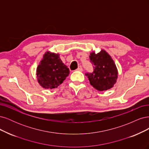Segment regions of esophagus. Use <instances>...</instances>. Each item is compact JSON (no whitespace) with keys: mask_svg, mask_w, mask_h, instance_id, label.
I'll return each instance as SVG.
<instances>
[{"mask_svg":"<svg viewBox=\"0 0 149 149\" xmlns=\"http://www.w3.org/2000/svg\"><path fill=\"white\" fill-rule=\"evenodd\" d=\"M77 70H79V71H80V72H82V71H83V68H82V67H81V65H79V66L78 67L77 69Z\"/></svg>","mask_w":149,"mask_h":149,"instance_id":"1","label":"esophagus"}]
</instances>
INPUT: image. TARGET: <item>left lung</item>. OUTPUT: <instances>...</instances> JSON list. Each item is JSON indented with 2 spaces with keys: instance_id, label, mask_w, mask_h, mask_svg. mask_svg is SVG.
<instances>
[{
  "instance_id": "8db88e82",
  "label": "left lung",
  "mask_w": 149,
  "mask_h": 149,
  "mask_svg": "<svg viewBox=\"0 0 149 149\" xmlns=\"http://www.w3.org/2000/svg\"><path fill=\"white\" fill-rule=\"evenodd\" d=\"M89 57L94 68L92 73L86 74L90 84L100 92L113 87L118 79V71L111 57L104 49L97 54L95 51L90 52Z\"/></svg>"
}]
</instances>
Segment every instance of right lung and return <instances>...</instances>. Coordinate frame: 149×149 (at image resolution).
I'll use <instances>...</instances> for the list:
<instances>
[{"label": "right lung", "instance_id": "obj_1", "mask_svg": "<svg viewBox=\"0 0 149 149\" xmlns=\"http://www.w3.org/2000/svg\"><path fill=\"white\" fill-rule=\"evenodd\" d=\"M69 73V68L62 62L59 54L50 51L45 52L36 69L38 82L45 89L57 88Z\"/></svg>", "mask_w": 149, "mask_h": 149}]
</instances>
